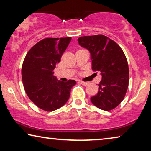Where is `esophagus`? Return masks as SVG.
I'll list each match as a JSON object with an SVG mask.
<instances>
[{
    "instance_id": "esophagus-1",
    "label": "esophagus",
    "mask_w": 151,
    "mask_h": 151,
    "mask_svg": "<svg viewBox=\"0 0 151 151\" xmlns=\"http://www.w3.org/2000/svg\"><path fill=\"white\" fill-rule=\"evenodd\" d=\"M79 83H80L81 85H83V86H86V85H88V82H83V81H80L79 82Z\"/></svg>"
}]
</instances>
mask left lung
<instances>
[{
	"label": "left lung",
	"mask_w": 151,
	"mask_h": 151,
	"mask_svg": "<svg viewBox=\"0 0 151 151\" xmlns=\"http://www.w3.org/2000/svg\"><path fill=\"white\" fill-rule=\"evenodd\" d=\"M78 42L90 52L93 70L102 76L98 93L91 97L92 103L103 111H111L123 100L129 86L127 58L115 42L103 35L82 37Z\"/></svg>",
	"instance_id": "1"
}]
</instances>
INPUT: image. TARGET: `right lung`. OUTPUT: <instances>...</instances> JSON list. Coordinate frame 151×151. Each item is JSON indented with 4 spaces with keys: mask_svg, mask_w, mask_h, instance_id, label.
Masks as SVG:
<instances>
[{
    "mask_svg": "<svg viewBox=\"0 0 151 151\" xmlns=\"http://www.w3.org/2000/svg\"><path fill=\"white\" fill-rule=\"evenodd\" d=\"M71 41V37L47 38L30 48L22 67L25 92L32 103L46 111L65 105L76 85L75 80L58 81L53 70Z\"/></svg>",
    "mask_w": 151,
    "mask_h": 151,
    "instance_id": "obj_1",
    "label": "right lung"
}]
</instances>
